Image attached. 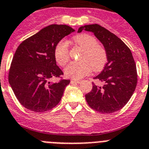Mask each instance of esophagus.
<instances>
[{
    "label": "esophagus",
    "mask_w": 149,
    "mask_h": 149,
    "mask_svg": "<svg viewBox=\"0 0 149 149\" xmlns=\"http://www.w3.org/2000/svg\"><path fill=\"white\" fill-rule=\"evenodd\" d=\"M81 80H78V79H71V82H76L78 83V84H79L81 82Z\"/></svg>",
    "instance_id": "1"
}]
</instances>
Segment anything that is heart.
Returning <instances> with one entry per match:
<instances>
[{"label":"heart","instance_id":"obj_1","mask_svg":"<svg viewBox=\"0 0 149 149\" xmlns=\"http://www.w3.org/2000/svg\"><path fill=\"white\" fill-rule=\"evenodd\" d=\"M73 42L82 49L80 61L71 62L65 68V74L68 77L78 79L89 74L91 68L93 71H100L107 62V53L93 36L79 34L75 36ZM54 58L60 66H65L69 61V50L67 43L61 41L54 49Z\"/></svg>","mask_w":149,"mask_h":149}]
</instances>
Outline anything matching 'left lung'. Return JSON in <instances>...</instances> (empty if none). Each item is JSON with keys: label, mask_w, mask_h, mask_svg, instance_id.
Segmentation results:
<instances>
[{"label": "left lung", "mask_w": 149, "mask_h": 149, "mask_svg": "<svg viewBox=\"0 0 149 149\" xmlns=\"http://www.w3.org/2000/svg\"><path fill=\"white\" fill-rule=\"evenodd\" d=\"M92 32L106 50L108 62L95 79L102 81V87L93 83L85 99L92 109L102 113H111L122 109L133 95L137 83V73L131 49L116 35L99 24L84 25L78 29Z\"/></svg>", "instance_id": "left-lung-1"}]
</instances>
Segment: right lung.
<instances>
[{
    "label": "right lung",
    "instance_id": "right-lung-1",
    "mask_svg": "<svg viewBox=\"0 0 149 149\" xmlns=\"http://www.w3.org/2000/svg\"><path fill=\"white\" fill-rule=\"evenodd\" d=\"M75 30L67 25L52 24L26 38L18 47L9 72V82L19 102L36 113L51 110L61 101L70 80L50 82L63 75L56 65V45Z\"/></svg>",
    "mask_w": 149,
    "mask_h": 149
}]
</instances>
